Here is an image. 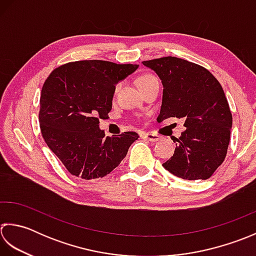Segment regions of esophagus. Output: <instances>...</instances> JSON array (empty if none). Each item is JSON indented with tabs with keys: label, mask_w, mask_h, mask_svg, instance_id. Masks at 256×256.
<instances>
[{
	"label": "esophagus",
	"mask_w": 256,
	"mask_h": 256,
	"mask_svg": "<svg viewBox=\"0 0 256 256\" xmlns=\"http://www.w3.org/2000/svg\"><path fill=\"white\" fill-rule=\"evenodd\" d=\"M142 137H144V139L149 140V142H158V140L160 139V137H159L158 134H151V132H146V134H144Z\"/></svg>",
	"instance_id": "esophagus-1"
}]
</instances>
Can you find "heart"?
Wrapping results in <instances>:
<instances>
[{
	"label": "heart",
	"mask_w": 256,
	"mask_h": 256,
	"mask_svg": "<svg viewBox=\"0 0 256 256\" xmlns=\"http://www.w3.org/2000/svg\"><path fill=\"white\" fill-rule=\"evenodd\" d=\"M157 80V78H156L154 75L144 74L137 80V84H138L139 88H142V87H144V85H147L148 82H150L151 80ZM119 88H120V84H117L116 86H114V94H116L119 90Z\"/></svg>",
	"instance_id": "1"
}]
</instances>
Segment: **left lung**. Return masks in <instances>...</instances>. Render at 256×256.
I'll list each match as a JSON object with an SVG mask.
<instances>
[{"label":"left lung","instance_id":"obj_1","mask_svg":"<svg viewBox=\"0 0 256 256\" xmlns=\"http://www.w3.org/2000/svg\"><path fill=\"white\" fill-rule=\"evenodd\" d=\"M162 82L159 122L184 119L186 130L164 168L186 180H206L226 159L232 114L223 88L204 67L174 56L142 62Z\"/></svg>","mask_w":256,"mask_h":256}]
</instances>
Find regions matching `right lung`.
<instances>
[{
    "instance_id": "1",
    "label": "right lung",
    "mask_w": 256,
    "mask_h": 256,
    "mask_svg": "<svg viewBox=\"0 0 256 256\" xmlns=\"http://www.w3.org/2000/svg\"><path fill=\"white\" fill-rule=\"evenodd\" d=\"M138 68L107 60L72 62L50 72L42 88L40 132L67 171L78 178H102L126 157L137 132L105 137L99 119L112 110L114 85Z\"/></svg>"
}]
</instances>
